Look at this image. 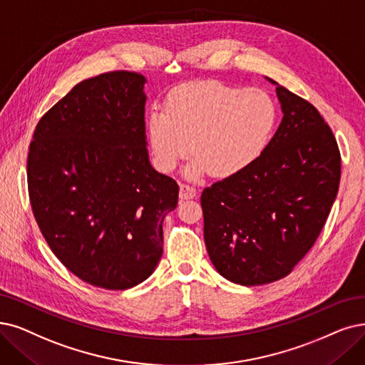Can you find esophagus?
<instances>
[{
    "label": "esophagus",
    "instance_id": "1",
    "mask_svg": "<svg viewBox=\"0 0 365 365\" xmlns=\"http://www.w3.org/2000/svg\"><path fill=\"white\" fill-rule=\"evenodd\" d=\"M197 195L195 185L190 184H181L180 185V197L181 199H193Z\"/></svg>",
    "mask_w": 365,
    "mask_h": 365
}]
</instances>
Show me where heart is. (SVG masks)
<instances>
[{
	"label": "heart",
	"mask_w": 365,
	"mask_h": 365,
	"mask_svg": "<svg viewBox=\"0 0 365 365\" xmlns=\"http://www.w3.org/2000/svg\"><path fill=\"white\" fill-rule=\"evenodd\" d=\"M275 123L277 106L267 91L203 81L173 90L165 110L150 112L147 130L160 172H172L193 151L187 177L197 178L210 170L232 177L265 150Z\"/></svg>",
	"instance_id": "heart-1"
}]
</instances>
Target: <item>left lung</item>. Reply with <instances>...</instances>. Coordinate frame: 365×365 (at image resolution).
Here are the masks:
<instances>
[{"instance_id":"obj_1","label":"left lung","mask_w":365,"mask_h":365,"mask_svg":"<svg viewBox=\"0 0 365 365\" xmlns=\"http://www.w3.org/2000/svg\"><path fill=\"white\" fill-rule=\"evenodd\" d=\"M277 97L283 120L265 150L200 196L212 265L242 286L294 269L316 242L340 184V150L322 115L282 85Z\"/></svg>"}]
</instances>
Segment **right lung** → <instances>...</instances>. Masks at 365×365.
Wrapping results in <instances>:
<instances>
[{"instance_id": "obj_1", "label": "right lung", "mask_w": 365, "mask_h": 365, "mask_svg": "<svg viewBox=\"0 0 365 365\" xmlns=\"http://www.w3.org/2000/svg\"><path fill=\"white\" fill-rule=\"evenodd\" d=\"M145 82L125 70L79 82L41 116L28 153L41 235L68 271L109 290L154 272L178 203V184L148 158Z\"/></svg>"}]
</instances>
